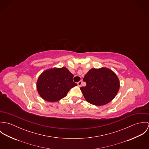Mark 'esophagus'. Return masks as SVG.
<instances>
[{"instance_id":"esophagus-1","label":"esophagus","mask_w":149,"mask_h":149,"mask_svg":"<svg viewBox=\"0 0 149 149\" xmlns=\"http://www.w3.org/2000/svg\"><path fill=\"white\" fill-rule=\"evenodd\" d=\"M82 83H83V81H82V80H80V81H79V82L77 83V85H78L79 86H81V84H82Z\"/></svg>"}]
</instances>
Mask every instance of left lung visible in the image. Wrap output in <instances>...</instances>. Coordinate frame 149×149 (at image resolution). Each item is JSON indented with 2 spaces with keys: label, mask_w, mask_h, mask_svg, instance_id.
<instances>
[{
  "label": "left lung",
  "mask_w": 149,
  "mask_h": 149,
  "mask_svg": "<svg viewBox=\"0 0 149 149\" xmlns=\"http://www.w3.org/2000/svg\"><path fill=\"white\" fill-rule=\"evenodd\" d=\"M86 85L80 88L85 100L95 106H103L110 102L119 89V81L111 70L102 68L91 69L84 76Z\"/></svg>",
  "instance_id": "1"
}]
</instances>
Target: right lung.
<instances>
[{
    "label": "right lung",
    "mask_w": 149,
    "mask_h": 149,
    "mask_svg": "<svg viewBox=\"0 0 149 149\" xmlns=\"http://www.w3.org/2000/svg\"><path fill=\"white\" fill-rule=\"evenodd\" d=\"M73 74L66 68L50 69L43 72L37 83L38 92L47 102H57L65 97L70 88L77 85Z\"/></svg>",
    "instance_id": "right-lung-1"
}]
</instances>
